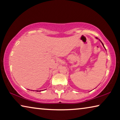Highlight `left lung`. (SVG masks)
Segmentation results:
<instances>
[{"label": "left lung", "mask_w": 120, "mask_h": 120, "mask_svg": "<svg viewBox=\"0 0 120 120\" xmlns=\"http://www.w3.org/2000/svg\"><path fill=\"white\" fill-rule=\"evenodd\" d=\"M97 38V39H98V38ZM98 40H99V41H101V44H102V45H103V47H104V48H105V50H106V49H105V48L104 47V44H103V43H102V42H101V41L100 40H99V39H98Z\"/></svg>", "instance_id": "obj_1"}]
</instances>
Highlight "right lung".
I'll return each mask as SVG.
<instances>
[{"label":"right lung","mask_w":120,"mask_h":120,"mask_svg":"<svg viewBox=\"0 0 120 120\" xmlns=\"http://www.w3.org/2000/svg\"><path fill=\"white\" fill-rule=\"evenodd\" d=\"M38 91H39V92H41V90H36V92H38Z\"/></svg>","instance_id":"add662e5"}]
</instances>
